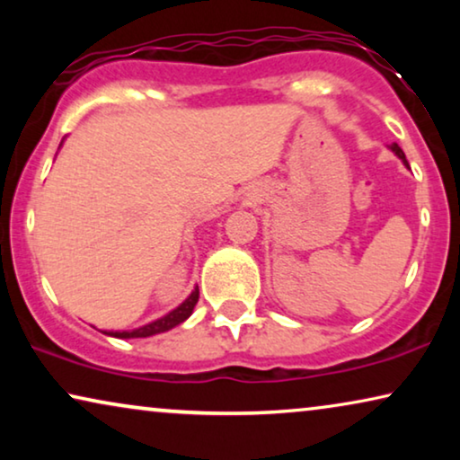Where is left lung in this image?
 <instances>
[{
  "instance_id": "left-lung-1",
  "label": "left lung",
  "mask_w": 460,
  "mask_h": 460,
  "mask_svg": "<svg viewBox=\"0 0 460 460\" xmlns=\"http://www.w3.org/2000/svg\"><path fill=\"white\" fill-rule=\"evenodd\" d=\"M392 150H394V153H395V155H398V156H400V159H402V161H404V165L408 167V161H406V155H404V150H402V148L398 146V144H392Z\"/></svg>"
}]
</instances>
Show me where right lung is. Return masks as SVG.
Masks as SVG:
<instances>
[{"instance_id": "right-lung-1", "label": "right lung", "mask_w": 460, "mask_h": 460, "mask_svg": "<svg viewBox=\"0 0 460 460\" xmlns=\"http://www.w3.org/2000/svg\"><path fill=\"white\" fill-rule=\"evenodd\" d=\"M199 301V288H194L190 297H188L184 304L180 307H175L173 312H169L167 316H163L159 320H155V323H150L146 326H142V329H136V331H123V332H106V335H112V337H121V339H136V337H150V335H159V332H165L169 329H173V326H178L180 323H184V320L190 316L194 305H197Z\"/></svg>"}]
</instances>
